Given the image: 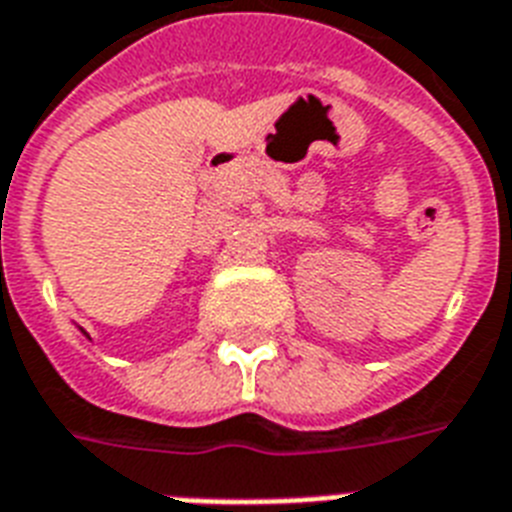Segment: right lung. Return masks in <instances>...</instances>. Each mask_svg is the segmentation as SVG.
Listing matches in <instances>:
<instances>
[{
    "label": "right lung",
    "mask_w": 512,
    "mask_h": 512,
    "mask_svg": "<svg viewBox=\"0 0 512 512\" xmlns=\"http://www.w3.org/2000/svg\"><path fill=\"white\" fill-rule=\"evenodd\" d=\"M82 332H84V329H82ZM84 337H90V335H87V332H84Z\"/></svg>",
    "instance_id": "1"
}]
</instances>
